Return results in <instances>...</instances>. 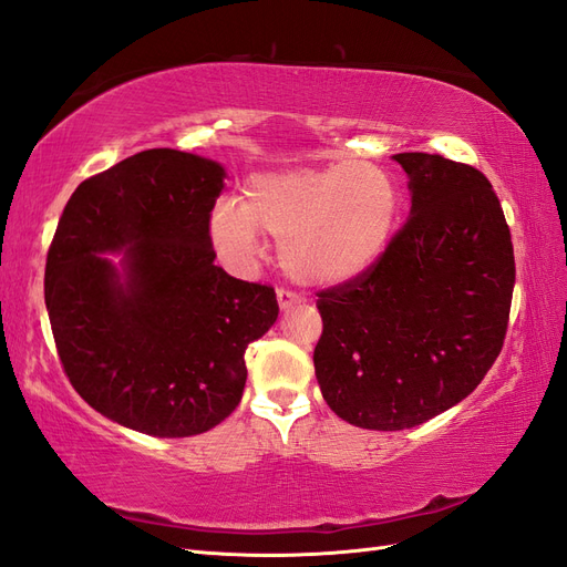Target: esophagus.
<instances>
[{
  "label": "esophagus",
  "mask_w": 567,
  "mask_h": 567,
  "mask_svg": "<svg viewBox=\"0 0 567 567\" xmlns=\"http://www.w3.org/2000/svg\"><path fill=\"white\" fill-rule=\"evenodd\" d=\"M277 300H279V307H281L284 312L290 310V307H296V305H302V302H305L302 296L293 293V290H288V288H279V290H277Z\"/></svg>",
  "instance_id": "34e87169"
}]
</instances>
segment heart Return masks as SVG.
Wrapping results in <instances>:
<instances>
[{
	"label": "heart",
	"instance_id": "obj_1",
	"mask_svg": "<svg viewBox=\"0 0 567 567\" xmlns=\"http://www.w3.org/2000/svg\"><path fill=\"white\" fill-rule=\"evenodd\" d=\"M400 210L398 182L373 163L288 167L250 177L244 203L219 200L210 236L229 265L246 269L269 234L298 281L336 286L381 260Z\"/></svg>",
	"mask_w": 567,
	"mask_h": 567
}]
</instances>
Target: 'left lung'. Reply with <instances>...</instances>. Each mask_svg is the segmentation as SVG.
<instances>
[{
  "label": "left lung",
  "instance_id": "left-lung-1",
  "mask_svg": "<svg viewBox=\"0 0 567 567\" xmlns=\"http://www.w3.org/2000/svg\"><path fill=\"white\" fill-rule=\"evenodd\" d=\"M392 158L409 177L406 225L362 277L317 293L321 394L369 431H404L468 398L502 352L516 284L487 177L431 153Z\"/></svg>",
  "mask_w": 567,
  "mask_h": 567
}]
</instances>
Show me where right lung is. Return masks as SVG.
Wrapping results in <instances>:
<instances>
[{"label":"right lung","mask_w":567,"mask_h":567,"mask_svg":"<svg viewBox=\"0 0 567 567\" xmlns=\"http://www.w3.org/2000/svg\"><path fill=\"white\" fill-rule=\"evenodd\" d=\"M225 177L215 161L148 148L84 179L59 219L44 302L63 371L132 431L188 437L225 421L246 388V348L279 317L271 286L215 265Z\"/></svg>","instance_id":"obj_1"}]
</instances>
